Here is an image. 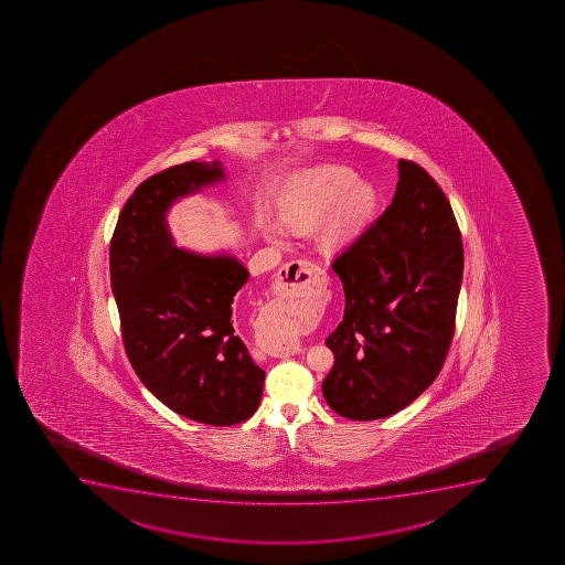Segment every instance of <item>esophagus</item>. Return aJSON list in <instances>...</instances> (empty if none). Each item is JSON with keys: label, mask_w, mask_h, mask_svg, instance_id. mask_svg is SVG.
Returning a JSON list of instances; mask_svg holds the SVG:
<instances>
[{"label": "esophagus", "mask_w": 565, "mask_h": 565, "mask_svg": "<svg viewBox=\"0 0 565 565\" xmlns=\"http://www.w3.org/2000/svg\"><path fill=\"white\" fill-rule=\"evenodd\" d=\"M317 266L310 260H291L279 269L277 282H275V294L280 297H305L310 296L316 288ZM302 347L299 343H291L282 349L271 352L277 358H290L296 353H301Z\"/></svg>", "instance_id": "esophagus-1"}]
</instances>
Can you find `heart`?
Listing matches in <instances>:
<instances>
[{
	"mask_svg": "<svg viewBox=\"0 0 565 565\" xmlns=\"http://www.w3.org/2000/svg\"><path fill=\"white\" fill-rule=\"evenodd\" d=\"M374 191L355 182L350 169L328 166L306 174L280 204L279 216L285 226L305 233L313 230L333 206L321 230V244L335 252L358 237L374 212ZM302 328L301 321L286 322L275 343L290 344Z\"/></svg>",
	"mask_w": 565,
	"mask_h": 565,
	"instance_id": "obj_1",
	"label": "heart"
}]
</instances>
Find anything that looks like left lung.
<instances>
[{
  "label": "left lung",
  "instance_id": "obj_1",
  "mask_svg": "<svg viewBox=\"0 0 565 565\" xmlns=\"http://www.w3.org/2000/svg\"><path fill=\"white\" fill-rule=\"evenodd\" d=\"M332 268L347 305L327 339L335 363L322 396L355 422L392 416L433 385L456 327L463 244L436 180L401 159L391 206Z\"/></svg>",
  "mask_w": 565,
  "mask_h": 565
}]
</instances>
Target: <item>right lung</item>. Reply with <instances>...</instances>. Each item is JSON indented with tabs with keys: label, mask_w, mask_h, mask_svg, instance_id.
I'll return each mask as SVG.
<instances>
[{
	"label": "right lung",
	"mask_w": 565,
	"mask_h": 565,
	"mask_svg": "<svg viewBox=\"0 0 565 565\" xmlns=\"http://www.w3.org/2000/svg\"><path fill=\"white\" fill-rule=\"evenodd\" d=\"M224 179L218 162H185L143 180L121 207L109 248L121 339L148 391L180 416L227 427L254 416L264 370L238 335L248 306L233 297L248 269L227 255L174 248L166 212Z\"/></svg>",
	"instance_id": "add662e5"
}]
</instances>
